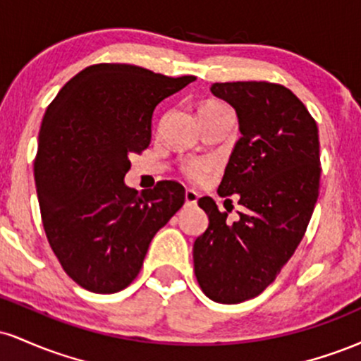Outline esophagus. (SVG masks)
Instances as JSON below:
<instances>
[{
  "instance_id": "esophagus-1",
  "label": "esophagus",
  "mask_w": 361,
  "mask_h": 361,
  "mask_svg": "<svg viewBox=\"0 0 361 361\" xmlns=\"http://www.w3.org/2000/svg\"><path fill=\"white\" fill-rule=\"evenodd\" d=\"M197 200H198V193L195 192V190H186L185 192V202H186V205H195L197 204Z\"/></svg>"
}]
</instances>
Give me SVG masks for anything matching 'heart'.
<instances>
[{"label":"heart","instance_id":"heart-1","mask_svg":"<svg viewBox=\"0 0 361 361\" xmlns=\"http://www.w3.org/2000/svg\"><path fill=\"white\" fill-rule=\"evenodd\" d=\"M226 111H231L229 106H227L226 103L217 102V100H210V102H207L205 105H202L200 115L226 114ZM183 173L188 178H192V180H200V178L205 176L207 164L204 163V161H188V163H185Z\"/></svg>","mask_w":361,"mask_h":361}]
</instances>
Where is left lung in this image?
I'll return each mask as SVG.
<instances>
[{
    "label": "left lung",
    "mask_w": 361,
    "mask_h": 361,
    "mask_svg": "<svg viewBox=\"0 0 361 361\" xmlns=\"http://www.w3.org/2000/svg\"><path fill=\"white\" fill-rule=\"evenodd\" d=\"M210 91L234 106L243 134L217 192L239 193L244 210L231 222L212 198L198 200L209 227L193 244V267L209 299L239 304L275 281L304 238L319 195V132L276 82H214Z\"/></svg>",
    "instance_id": "left-lung-1"
}]
</instances>
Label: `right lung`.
<instances>
[{
	"label": "right lung",
	"mask_w": 361,
	"mask_h": 361,
	"mask_svg": "<svg viewBox=\"0 0 361 361\" xmlns=\"http://www.w3.org/2000/svg\"><path fill=\"white\" fill-rule=\"evenodd\" d=\"M195 81L102 62L62 86L45 110L34 176L47 241L82 288L115 293L134 281L152 238L185 204V188L159 181L128 188V156L151 142L156 105Z\"/></svg>",
	"instance_id": "obj_1"
}]
</instances>
